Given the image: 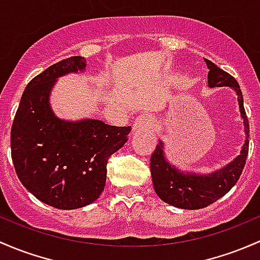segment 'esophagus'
<instances>
[{
    "mask_svg": "<svg viewBox=\"0 0 260 260\" xmlns=\"http://www.w3.org/2000/svg\"><path fill=\"white\" fill-rule=\"evenodd\" d=\"M152 124H153V121L151 119V117L146 116V114L139 116L138 118L133 122V125H132L133 135H136V133L138 132H143V131H148L149 128L152 127Z\"/></svg>",
    "mask_w": 260,
    "mask_h": 260,
    "instance_id": "1",
    "label": "esophagus"
}]
</instances>
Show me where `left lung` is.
<instances>
[{
	"label": "left lung",
	"instance_id": "left-lung-1",
	"mask_svg": "<svg viewBox=\"0 0 260 260\" xmlns=\"http://www.w3.org/2000/svg\"><path fill=\"white\" fill-rule=\"evenodd\" d=\"M204 61L209 70L208 86L210 88L231 87L236 91L247 137L240 154L233 162L209 174H197L193 172L188 173L177 169L166 159L163 142L159 141L151 157V174L154 190L163 202L182 209L204 208L228 193L238 182L249 151V123L245 114L243 94L238 82L233 76L220 70L209 59L204 58Z\"/></svg>",
	"mask_w": 260,
	"mask_h": 260
}]
</instances>
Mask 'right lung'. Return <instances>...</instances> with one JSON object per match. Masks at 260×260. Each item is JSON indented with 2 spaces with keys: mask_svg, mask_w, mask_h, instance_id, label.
Masks as SVG:
<instances>
[{
  "mask_svg": "<svg viewBox=\"0 0 260 260\" xmlns=\"http://www.w3.org/2000/svg\"><path fill=\"white\" fill-rule=\"evenodd\" d=\"M73 56L52 64L24 89L11 128V155L23 187L58 209H77L103 192L108 158L128 141L131 127L98 119L64 121L54 116L50 93L58 77L84 71Z\"/></svg>",
  "mask_w": 260,
  "mask_h": 260,
  "instance_id": "right-lung-1",
  "label": "right lung"
}]
</instances>
